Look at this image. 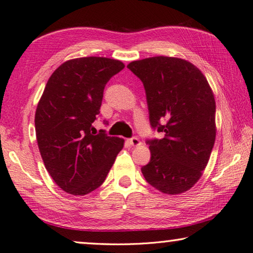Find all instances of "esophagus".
<instances>
[{"mask_svg": "<svg viewBox=\"0 0 253 253\" xmlns=\"http://www.w3.org/2000/svg\"><path fill=\"white\" fill-rule=\"evenodd\" d=\"M127 142L130 143V145H132V146H137V145H140V143H141L140 140H138L136 136H133L131 138H128Z\"/></svg>", "mask_w": 253, "mask_h": 253, "instance_id": "esophagus-1", "label": "esophagus"}]
</instances>
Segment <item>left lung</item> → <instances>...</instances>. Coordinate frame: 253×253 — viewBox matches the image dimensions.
I'll list each match as a JSON object with an SVG mask.
<instances>
[{"label":"left lung","mask_w":253,"mask_h":253,"mask_svg":"<svg viewBox=\"0 0 253 253\" xmlns=\"http://www.w3.org/2000/svg\"><path fill=\"white\" fill-rule=\"evenodd\" d=\"M142 81L149 122L164 137L146 144V181L166 194L188 191L202 176L215 143V99L208 80L190 62L154 56L127 65Z\"/></svg>","instance_id":"left-lung-1"}]
</instances>
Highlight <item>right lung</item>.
<instances>
[{
    "label": "right lung",
    "mask_w": 253,
    "mask_h": 253,
    "mask_svg": "<svg viewBox=\"0 0 253 253\" xmlns=\"http://www.w3.org/2000/svg\"><path fill=\"white\" fill-rule=\"evenodd\" d=\"M123 69L113 59H73L45 85L36 110V137L45 169L65 192L85 195L99 188L123 147L122 138L92 126L106 84Z\"/></svg>",
    "instance_id": "1"
}]
</instances>
